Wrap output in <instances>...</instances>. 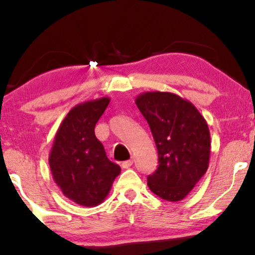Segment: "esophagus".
<instances>
[{"instance_id":"34e87169","label":"esophagus","mask_w":255,"mask_h":255,"mask_svg":"<svg viewBox=\"0 0 255 255\" xmlns=\"http://www.w3.org/2000/svg\"><path fill=\"white\" fill-rule=\"evenodd\" d=\"M132 163H133V160H127V161H123L122 162V168L127 169V168H130L132 166Z\"/></svg>"}]
</instances>
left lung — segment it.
<instances>
[{
    "label": "left lung",
    "instance_id": "8db88e82",
    "mask_svg": "<svg viewBox=\"0 0 255 255\" xmlns=\"http://www.w3.org/2000/svg\"><path fill=\"white\" fill-rule=\"evenodd\" d=\"M135 104L158 149L159 166L147 176V186L166 201L183 200L209 167L211 144L207 122L193 103L173 93H142Z\"/></svg>",
    "mask_w": 255,
    "mask_h": 255
}]
</instances>
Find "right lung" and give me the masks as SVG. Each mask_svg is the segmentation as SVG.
<instances>
[{
	"mask_svg": "<svg viewBox=\"0 0 255 255\" xmlns=\"http://www.w3.org/2000/svg\"><path fill=\"white\" fill-rule=\"evenodd\" d=\"M109 102V97H102L72 108L55 133L48 156L54 182L66 197L83 207L102 203L121 173L94 131Z\"/></svg>",
	"mask_w": 255,
	"mask_h": 255,
	"instance_id": "obj_1",
	"label": "right lung"
}]
</instances>
